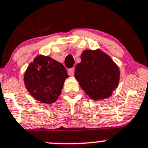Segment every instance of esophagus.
Listing matches in <instances>:
<instances>
[{
	"mask_svg": "<svg viewBox=\"0 0 148 148\" xmlns=\"http://www.w3.org/2000/svg\"><path fill=\"white\" fill-rule=\"evenodd\" d=\"M69 74L71 76H73L74 74V68H71L68 70Z\"/></svg>",
	"mask_w": 148,
	"mask_h": 148,
	"instance_id": "1",
	"label": "esophagus"
}]
</instances>
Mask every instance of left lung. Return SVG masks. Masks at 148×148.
<instances>
[{
    "instance_id": "8db88e82",
    "label": "left lung",
    "mask_w": 148,
    "mask_h": 148,
    "mask_svg": "<svg viewBox=\"0 0 148 148\" xmlns=\"http://www.w3.org/2000/svg\"><path fill=\"white\" fill-rule=\"evenodd\" d=\"M120 75L117 65L100 49L84 51L74 73L82 89L95 101L107 99L112 95L119 84Z\"/></svg>"
}]
</instances>
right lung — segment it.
<instances>
[{"mask_svg": "<svg viewBox=\"0 0 148 148\" xmlns=\"http://www.w3.org/2000/svg\"><path fill=\"white\" fill-rule=\"evenodd\" d=\"M68 77L62 64L48 56L38 55L28 65L23 81L26 89L34 99L52 104L62 93L64 83Z\"/></svg>", "mask_w": 148, "mask_h": 148, "instance_id": "right-lung-1", "label": "right lung"}]
</instances>
